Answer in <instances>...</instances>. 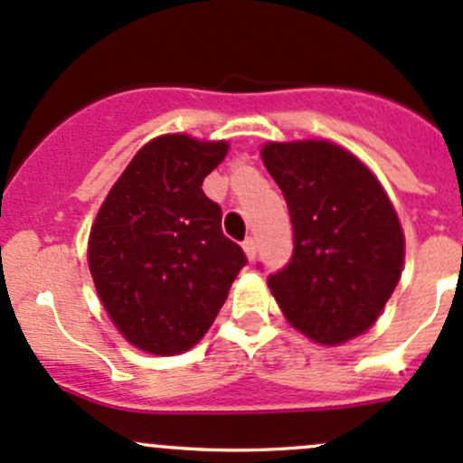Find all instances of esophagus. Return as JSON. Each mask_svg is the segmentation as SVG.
<instances>
[{
  "label": "esophagus",
  "mask_w": 463,
  "mask_h": 463,
  "mask_svg": "<svg viewBox=\"0 0 463 463\" xmlns=\"http://www.w3.org/2000/svg\"><path fill=\"white\" fill-rule=\"evenodd\" d=\"M244 253H246V258L249 260H255V255H258V244H255V240L253 237H246L244 240Z\"/></svg>",
  "instance_id": "esophagus-1"
}]
</instances>
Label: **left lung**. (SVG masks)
<instances>
[{"mask_svg": "<svg viewBox=\"0 0 463 463\" xmlns=\"http://www.w3.org/2000/svg\"><path fill=\"white\" fill-rule=\"evenodd\" d=\"M266 170L293 226L291 261L269 275L279 309L320 345L374 325L403 269V231L370 170L326 141L269 143Z\"/></svg>", "mask_w": 463, "mask_h": 463, "instance_id": "obj_1", "label": "left lung"}]
</instances>
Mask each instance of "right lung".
<instances>
[{"mask_svg": "<svg viewBox=\"0 0 463 463\" xmlns=\"http://www.w3.org/2000/svg\"><path fill=\"white\" fill-rule=\"evenodd\" d=\"M228 145L184 134L138 149L89 235V270L107 314L138 349L158 356L197 345L246 266L222 232V208L202 190Z\"/></svg>", "mask_w": 463, "mask_h": 463, "instance_id": "obj_1", "label": "right lung"}]
</instances>
